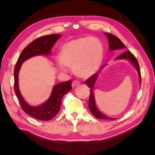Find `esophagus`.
<instances>
[{
	"label": "esophagus",
	"mask_w": 155,
	"mask_h": 155,
	"mask_svg": "<svg viewBox=\"0 0 155 155\" xmlns=\"http://www.w3.org/2000/svg\"><path fill=\"white\" fill-rule=\"evenodd\" d=\"M78 85H79V82L78 81H77V80L74 81L72 82V87H75L76 86Z\"/></svg>",
	"instance_id": "1"
}]
</instances>
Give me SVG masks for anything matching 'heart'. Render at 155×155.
<instances>
[{"label": "heart", "mask_w": 155, "mask_h": 155, "mask_svg": "<svg viewBox=\"0 0 155 155\" xmlns=\"http://www.w3.org/2000/svg\"><path fill=\"white\" fill-rule=\"evenodd\" d=\"M104 49L101 42L92 37H85L64 43L58 55V68L65 71V67L72 68L81 78L93 76L102 62Z\"/></svg>", "instance_id": "obj_1"}]
</instances>
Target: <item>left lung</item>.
Segmentation results:
<instances>
[{"mask_svg":"<svg viewBox=\"0 0 155 155\" xmlns=\"http://www.w3.org/2000/svg\"><path fill=\"white\" fill-rule=\"evenodd\" d=\"M106 37L108 38V41H109V48L110 51H113V50H119V49H124L126 48V46L125 45L120 41L119 38H118L116 36L109 34V33H104ZM116 60L118 59H126V60H129V61L133 64L136 70H137V72L138 73V76L140 78V83L141 82V74H140V67H139V64L137 59H136V58L134 56V55L130 52V51H125L124 52H123L120 55H118V57L116 58ZM105 64H104L101 69L104 67ZM101 69L100 70V72L96 73L92 76L91 77L87 79L86 81H85V84L90 88V97H89V101H88V107H89V110L91 112V113L96 117L98 119H107V120H116L115 118H110V117L107 116L105 114L102 113L99 110V109H97L96 105V101H95V97H94V92H93V88L94 86V84L96 83V79L98 77V75L100 73Z\"/></svg>","mask_w":155,"mask_h":155,"instance_id":"obj_1","label":"left lung"}]
</instances>
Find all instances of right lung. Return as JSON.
Listing matches in <instances>:
<instances>
[{
    "instance_id": "right-lung-1",
    "label": "right lung",
    "mask_w": 155,
    "mask_h": 155,
    "mask_svg": "<svg viewBox=\"0 0 155 155\" xmlns=\"http://www.w3.org/2000/svg\"><path fill=\"white\" fill-rule=\"evenodd\" d=\"M61 37V35L59 34H51L41 37L32 41L22 50L14 68V91L22 109L27 114L39 120H50L58 113L61 101L65 94L72 89V81L69 80L56 84L54 86L48 99L41 105L34 107L28 104L21 95L18 88V72L22 64L26 60L36 55H50L51 48Z\"/></svg>"
}]
</instances>
